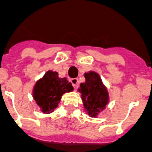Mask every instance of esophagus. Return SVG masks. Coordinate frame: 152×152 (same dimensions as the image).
Here are the masks:
<instances>
[{
	"label": "esophagus",
	"instance_id": "34e87169",
	"mask_svg": "<svg viewBox=\"0 0 152 152\" xmlns=\"http://www.w3.org/2000/svg\"><path fill=\"white\" fill-rule=\"evenodd\" d=\"M72 83L73 86L75 87V88H77V86H79V80L77 78H74V79H72Z\"/></svg>",
	"mask_w": 152,
	"mask_h": 152
}]
</instances>
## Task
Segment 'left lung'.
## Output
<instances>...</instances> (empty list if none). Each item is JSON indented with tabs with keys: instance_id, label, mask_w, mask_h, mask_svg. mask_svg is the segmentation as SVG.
I'll return each mask as SVG.
<instances>
[{
	"instance_id": "obj_1",
	"label": "left lung",
	"mask_w": 152,
	"mask_h": 152,
	"mask_svg": "<svg viewBox=\"0 0 152 152\" xmlns=\"http://www.w3.org/2000/svg\"><path fill=\"white\" fill-rule=\"evenodd\" d=\"M85 78L86 82L80 84L78 91L81 94L86 112L90 117L96 118L108 104V90L99 73L90 71L85 74Z\"/></svg>"
}]
</instances>
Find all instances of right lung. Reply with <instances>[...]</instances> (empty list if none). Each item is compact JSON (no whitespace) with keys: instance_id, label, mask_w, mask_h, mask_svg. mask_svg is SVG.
<instances>
[{"instance_id":"1","label":"right lung","mask_w":152,"mask_h":152,"mask_svg":"<svg viewBox=\"0 0 152 152\" xmlns=\"http://www.w3.org/2000/svg\"><path fill=\"white\" fill-rule=\"evenodd\" d=\"M72 90V85L66 77L60 78L58 73L49 70L36 82L32 89V97L40 112L50 114L58 107L63 94Z\"/></svg>"}]
</instances>
